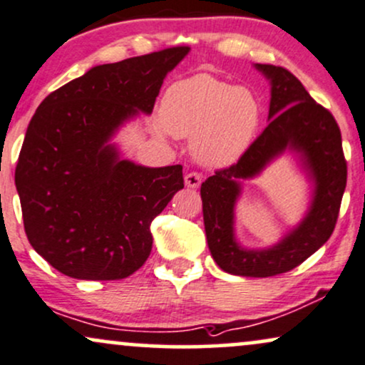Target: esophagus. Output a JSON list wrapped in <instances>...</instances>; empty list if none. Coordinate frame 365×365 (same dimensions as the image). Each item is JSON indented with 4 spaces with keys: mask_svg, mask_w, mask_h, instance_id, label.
<instances>
[{
    "mask_svg": "<svg viewBox=\"0 0 365 365\" xmlns=\"http://www.w3.org/2000/svg\"><path fill=\"white\" fill-rule=\"evenodd\" d=\"M202 182V175L195 173V171H190V173L185 175V185L188 188H197Z\"/></svg>",
    "mask_w": 365,
    "mask_h": 365,
    "instance_id": "obj_1",
    "label": "esophagus"
}]
</instances>
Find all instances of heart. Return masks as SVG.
<instances>
[{
	"mask_svg": "<svg viewBox=\"0 0 365 365\" xmlns=\"http://www.w3.org/2000/svg\"><path fill=\"white\" fill-rule=\"evenodd\" d=\"M260 120V102L252 91L199 73L168 86L155 130L160 135H192V155L200 163L227 166L248 151Z\"/></svg>",
	"mask_w": 365,
	"mask_h": 365,
	"instance_id": "b5f03b06",
	"label": "heart"
}]
</instances>
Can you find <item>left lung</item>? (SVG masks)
Returning <instances> with one entry per match:
<instances>
[{"label":"left lung","instance_id":"obj_1","mask_svg":"<svg viewBox=\"0 0 365 365\" xmlns=\"http://www.w3.org/2000/svg\"><path fill=\"white\" fill-rule=\"evenodd\" d=\"M255 68L270 81L269 125L238 163L202 183L200 197L207 245L217 265L241 277H272L296 269L331 236L346 185V161L336 120L302 83L280 66ZM287 150L298 156L314 183L309 212L279 244L262 250L241 247L234 236L240 182L257 176Z\"/></svg>","mask_w":365,"mask_h":365}]
</instances>
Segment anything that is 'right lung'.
Instances as JSON below:
<instances>
[{
  "mask_svg": "<svg viewBox=\"0 0 365 365\" xmlns=\"http://www.w3.org/2000/svg\"><path fill=\"white\" fill-rule=\"evenodd\" d=\"M188 51L95 66L35 110L15 185L30 245L61 274L118 280L148 260L149 226L183 188L182 165H135L110 140L125 122L153 112L166 74Z\"/></svg>",
  "mask_w": 365,
  "mask_h": 365,
  "instance_id": "add662e5",
  "label": "right lung"
}]
</instances>
